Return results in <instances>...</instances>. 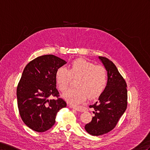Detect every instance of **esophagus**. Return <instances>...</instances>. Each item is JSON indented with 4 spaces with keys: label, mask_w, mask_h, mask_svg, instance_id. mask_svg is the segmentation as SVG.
Masks as SVG:
<instances>
[{
    "label": "esophagus",
    "mask_w": 150,
    "mask_h": 150,
    "mask_svg": "<svg viewBox=\"0 0 150 150\" xmlns=\"http://www.w3.org/2000/svg\"><path fill=\"white\" fill-rule=\"evenodd\" d=\"M71 108H73L74 109L76 110V111H78V112H84V111L86 110V107H84L83 106H72Z\"/></svg>",
    "instance_id": "esophagus-1"
}]
</instances>
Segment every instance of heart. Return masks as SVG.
I'll return each instance as SVG.
<instances>
[{
	"label": "heart",
	"mask_w": 150,
	"mask_h": 150,
	"mask_svg": "<svg viewBox=\"0 0 150 150\" xmlns=\"http://www.w3.org/2000/svg\"><path fill=\"white\" fill-rule=\"evenodd\" d=\"M56 81L60 91H66L72 77H79L77 87L67 91L63 98L71 104L83 103L89 96L90 98L98 97L105 89L108 75L106 69L95 65L83 59H77L71 63L70 68L61 67L56 72Z\"/></svg>",
	"instance_id": "1"
}]
</instances>
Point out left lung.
<instances>
[{"mask_svg": "<svg viewBox=\"0 0 150 150\" xmlns=\"http://www.w3.org/2000/svg\"><path fill=\"white\" fill-rule=\"evenodd\" d=\"M107 71L108 79L105 89L99 96L98 101L90 105L93 108L94 116L85 125L87 133L101 136L111 131L116 126L127 106V84L112 61L99 56Z\"/></svg>", "mask_w": 150, "mask_h": 150, "instance_id": "left-lung-1", "label": "left lung"}]
</instances>
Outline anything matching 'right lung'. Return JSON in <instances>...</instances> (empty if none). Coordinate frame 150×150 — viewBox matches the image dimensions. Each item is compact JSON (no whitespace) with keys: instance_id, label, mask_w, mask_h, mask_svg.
Returning <instances> with one entry per match:
<instances>
[{"instance_id":"1","label":"right lung","mask_w":150,"mask_h":150,"mask_svg":"<svg viewBox=\"0 0 150 150\" xmlns=\"http://www.w3.org/2000/svg\"><path fill=\"white\" fill-rule=\"evenodd\" d=\"M67 63L52 54L37 57L25 67L17 87L18 107L22 120L36 132L54 125L57 113L67 106L56 89V72ZM56 96L57 100L48 98Z\"/></svg>"}]
</instances>
